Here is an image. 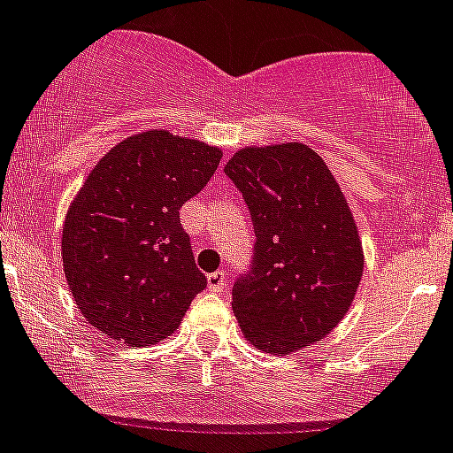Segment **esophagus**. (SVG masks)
I'll use <instances>...</instances> for the list:
<instances>
[{
  "mask_svg": "<svg viewBox=\"0 0 453 453\" xmlns=\"http://www.w3.org/2000/svg\"><path fill=\"white\" fill-rule=\"evenodd\" d=\"M226 273H223V271H216V273H210L207 275V285H210V289L211 292H223V289H226Z\"/></svg>",
  "mask_w": 453,
  "mask_h": 453,
  "instance_id": "obj_1",
  "label": "esophagus"
}]
</instances>
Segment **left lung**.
Here are the masks:
<instances>
[{
    "mask_svg": "<svg viewBox=\"0 0 453 453\" xmlns=\"http://www.w3.org/2000/svg\"><path fill=\"white\" fill-rule=\"evenodd\" d=\"M223 171L249 204L257 237L250 271L232 287L242 333L271 356L324 340L351 308L365 266L340 184L298 141L242 148Z\"/></svg>",
    "mask_w": 453,
    "mask_h": 453,
    "instance_id": "8db88e82",
    "label": "left lung"
}]
</instances>
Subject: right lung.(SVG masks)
<instances>
[{"label": "right lung", "instance_id": "1", "mask_svg": "<svg viewBox=\"0 0 453 453\" xmlns=\"http://www.w3.org/2000/svg\"><path fill=\"white\" fill-rule=\"evenodd\" d=\"M223 152L150 129L113 145L88 173L63 223V271L93 328L150 346L178 328L207 278L180 207L214 175Z\"/></svg>", "mask_w": 453, "mask_h": 453}]
</instances>
